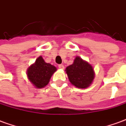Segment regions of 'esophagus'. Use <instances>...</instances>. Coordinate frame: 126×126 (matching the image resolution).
Listing matches in <instances>:
<instances>
[{
	"mask_svg": "<svg viewBox=\"0 0 126 126\" xmlns=\"http://www.w3.org/2000/svg\"><path fill=\"white\" fill-rule=\"evenodd\" d=\"M59 69H64V65H63V64H61V65H59Z\"/></svg>",
	"mask_w": 126,
	"mask_h": 126,
	"instance_id": "1",
	"label": "esophagus"
}]
</instances>
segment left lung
<instances>
[{"label":"left lung","instance_id":"1","mask_svg":"<svg viewBox=\"0 0 126 126\" xmlns=\"http://www.w3.org/2000/svg\"><path fill=\"white\" fill-rule=\"evenodd\" d=\"M65 71L71 84L78 88L89 87L95 77L93 66L78 56L74 59L72 65L66 67Z\"/></svg>","mask_w":126,"mask_h":126}]
</instances>
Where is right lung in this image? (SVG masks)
<instances>
[{"mask_svg": "<svg viewBox=\"0 0 126 126\" xmlns=\"http://www.w3.org/2000/svg\"><path fill=\"white\" fill-rule=\"evenodd\" d=\"M56 71V67L46 63L42 57L40 56L27 69V76L34 87L42 88L48 84L52 74Z\"/></svg>", "mask_w": 126, "mask_h": 126, "instance_id": "add662e5", "label": "right lung"}]
</instances>
